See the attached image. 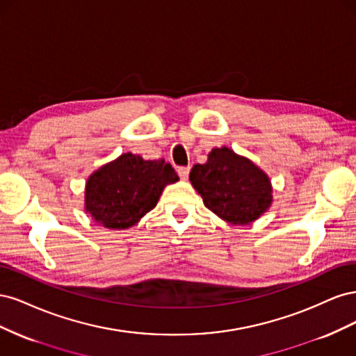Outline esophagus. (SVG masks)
<instances>
[{
	"mask_svg": "<svg viewBox=\"0 0 356 356\" xmlns=\"http://www.w3.org/2000/svg\"><path fill=\"white\" fill-rule=\"evenodd\" d=\"M178 174L182 179H187L188 174H190V166H179L178 168Z\"/></svg>",
	"mask_w": 356,
	"mask_h": 356,
	"instance_id": "1",
	"label": "esophagus"
}]
</instances>
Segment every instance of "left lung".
<instances>
[{
  "label": "left lung",
  "mask_w": 356,
  "mask_h": 356,
  "mask_svg": "<svg viewBox=\"0 0 356 356\" xmlns=\"http://www.w3.org/2000/svg\"><path fill=\"white\" fill-rule=\"evenodd\" d=\"M190 181L204 207L232 224L252 222L272 203L270 179L227 147L212 149L207 163L193 166Z\"/></svg>",
  "instance_id": "8db88e82"
}]
</instances>
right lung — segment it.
<instances>
[{"label":"right lung","instance_id":"1","mask_svg":"<svg viewBox=\"0 0 356 356\" xmlns=\"http://www.w3.org/2000/svg\"><path fill=\"white\" fill-rule=\"evenodd\" d=\"M178 181L170 163L122 154L102 166L86 184V211L104 227L123 230L152 211L165 186Z\"/></svg>","mask_w":356,"mask_h":356}]
</instances>
